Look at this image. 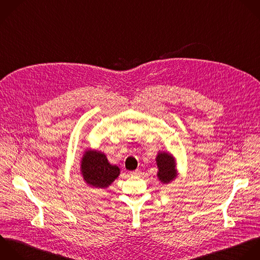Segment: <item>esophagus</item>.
Here are the masks:
<instances>
[{"label": "esophagus", "instance_id": "34e87169", "mask_svg": "<svg viewBox=\"0 0 260 260\" xmlns=\"http://www.w3.org/2000/svg\"><path fill=\"white\" fill-rule=\"evenodd\" d=\"M140 172H141V170H140V169H137V170H135V171L129 172V174H131V175H138Z\"/></svg>", "mask_w": 260, "mask_h": 260}]
</instances>
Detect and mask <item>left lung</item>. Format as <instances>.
I'll return each instance as SVG.
<instances>
[{"mask_svg":"<svg viewBox=\"0 0 260 260\" xmlns=\"http://www.w3.org/2000/svg\"><path fill=\"white\" fill-rule=\"evenodd\" d=\"M156 162L158 166L157 176L162 183L168 184L176 178L177 176V170L175 168L176 164L171 154L166 152L159 153L156 157Z\"/></svg>","mask_w":260,"mask_h":260,"instance_id":"1","label":"left lung"}]
</instances>
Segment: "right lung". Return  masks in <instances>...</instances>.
Here are the masks:
<instances>
[{
  "mask_svg": "<svg viewBox=\"0 0 260 260\" xmlns=\"http://www.w3.org/2000/svg\"><path fill=\"white\" fill-rule=\"evenodd\" d=\"M81 173L90 186L107 188L120 174L116 165H111L104 153L87 150L81 160Z\"/></svg>",
  "mask_w": 260,
  "mask_h": 260,
  "instance_id": "obj_1",
  "label": "right lung"
}]
</instances>
